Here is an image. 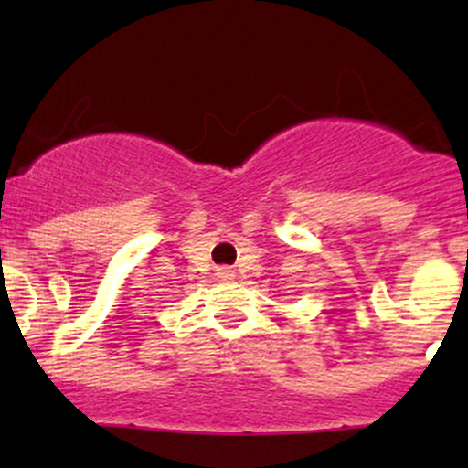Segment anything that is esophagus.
<instances>
[{
  "instance_id": "34e87169",
  "label": "esophagus",
  "mask_w": 468,
  "mask_h": 468,
  "mask_svg": "<svg viewBox=\"0 0 468 468\" xmlns=\"http://www.w3.org/2000/svg\"><path fill=\"white\" fill-rule=\"evenodd\" d=\"M219 275H222V277H230V271H227V268H219Z\"/></svg>"
}]
</instances>
